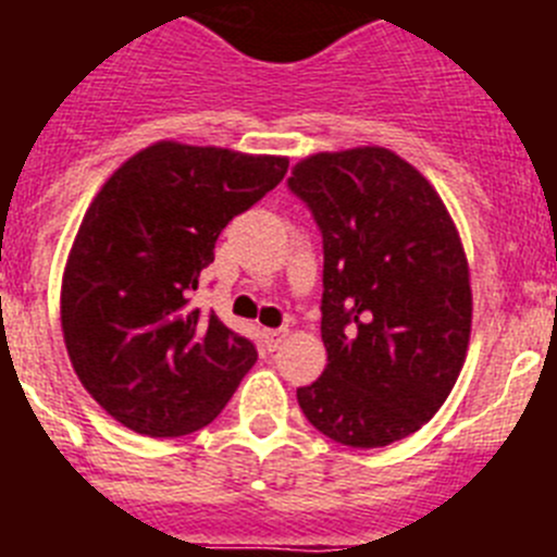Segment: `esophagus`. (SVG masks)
<instances>
[{
  "instance_id": "esophagus-1",
  "label": "esophagus",
  "mask_w": 557,
  "mask_h": 557,
  "mask_svg": "<svg viewBox=\"0 0 557 557\" xmlns=\"http://www.w3.org/2000/svg\"><path fill=\"white\" fill-rule=\"evenodd\" d=\"M287 337H289V329H264V343H268L270 351H275V348L282 346Z\"/></svg>"
}]
</instances>
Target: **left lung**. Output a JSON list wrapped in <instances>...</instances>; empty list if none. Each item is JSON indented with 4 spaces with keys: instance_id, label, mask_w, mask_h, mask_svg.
Masks as SVG:
<instances>
[{
    "instance_id": "8db88e82",
    "label": "left lung",
    "mask_w": 557,
    "mask_h": 557,
    "mask_svg": "<svg viewBox=\"0 0 557 557\" xmlns=\"http://www.w3.org/2000/svg\"><path fill=\"white\" fill-rule=\"evenodd\" d=\"M289 189L323 234L329 366L298 387L309 424L354 449L412 435L455 387L471 339V273L435 186L387 147L314 152Z\"/></svg>"
}]
</instances>
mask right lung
Wrapping results in <instances>:
<instances>
[{"instance_id": "1", "label": "right lung", "mask_w": 557, "mask_h": 557, "mask_svg": "<svg viewBox=\"0 0 557 557\" xmlns=\"http://www.w3.org/2000/svg\"><path fill=\"white\" fill-rule=\"evenodd\" d=\"M287 156L161 139L88 203L61 278L69 359L127 430L181 437L220 416L256 362L250 339L191 307L220 231L287 175Z\"/></svg>"}]
</instances>
